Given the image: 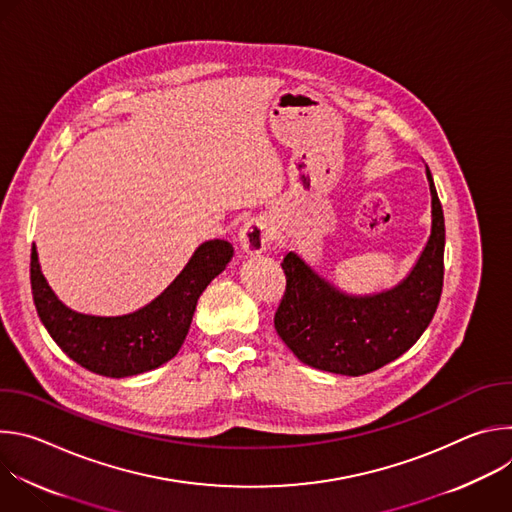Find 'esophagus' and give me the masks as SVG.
I'll use <instances>...</instances> for the list:
<instances>
[{
	"mask_svg": "<svg viewBox=\"0 0 512 512\" xmlns=\"http://www.w3.org/2000/svg\"><path fill=\"white\" fill-rule=\"evenodd\" d=\"M239 247L247 253V255H259L261 251H265L267 241H269V231L267 225L261 221V218H251L241 229H239Z\"/></svg>",
	"mask_w": 512,
	"mask_h": 512,
	"instance_id": "obj_1",
	"label": "esophagus"
}]
</instances>
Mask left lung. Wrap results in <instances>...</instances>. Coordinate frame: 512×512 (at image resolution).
I'll use <instances>...</instances> for the list:
<instances>
[{"mask_svg": "<svg viewBox=\"0 0 512 512\" xmlns=\"http://www.w3.org/2000/svg\"><path fill=\"white\" fill-rule=\"evenodd\" d=\"M431 235L413 271L375 296H346L312 271L296 253L283 257L285 291L275 330L314 369L360 377L407 352L429 326L444 287L446 223L427 168Z\"/></svg>", "mask_w": 512, "mask_h": 512, "instance_id": "8db88e82", "label": "left lung"}]
</instances>
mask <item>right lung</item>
Here are the masks:
<instances>
[{"mask_svg": "<svg viewBox=\"0 0 512 512\" xmlns=\"http://www.w3.org/2000/svg\"><path fill=\"white\" fill-rule=\"evenodd\" d=\"M231 257V243L206 241L148 306L125 316H93L70 310L54 296L32 247V296L44 328L62 352L91 373L121 379L158 369L178 354L200 294Z\"/></svg>", "mask_w": 512, "mask_h": 512, "instance_id": "right-lung-1", "label": "right lung"}]
</instances>
